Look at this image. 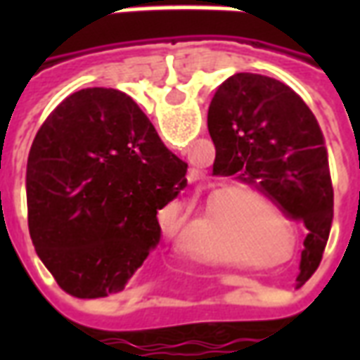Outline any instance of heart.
I'll return each mask as SVG.
<instances>
[{"instance_id": "heart-1", "label": "heart", "mask_w": 360, "mask_h": 360, "mask_svg": "<svg viewBox=\"0 0 360 360\" xmlns=\"http://www.w3.org/2000/svg\"><path fill=\"white\" fill-rule=\"evenodd\" d=\"M221 216L247 243L260 247V249L271 247L274 231L265 218L279 224V214L264 196L258 195L257 191L243 187V185H231V187L224 188L212 204L210 224L219 221ZM191 255L202 258V260H210V262H231V260L239 258V250L231 245L216 241L214 237L202 235L191 245Z\"/></svg>"}]
</instances>
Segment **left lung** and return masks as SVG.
Wrapping results in <instances>:
<instances>
[{
    "label": "left lung",
    "instance_id": "left-lung-1",
    "mask_svg": "<svg viewBox=\"0 0 360 360\" xmlns=\"http://www.w3.org/2000/svg\"><path fill=\"white\" fill-rule=\"evenodd\" d=\"M208 131L216 146L214 175H237L285 218L307 226L297 278L302 285L320 266L333 218L328 150L314 113L283 82L237 73L212 98Z\"/></svg>",
    "mask_w": 360,
    "mask_h": 360
}]
</instances>
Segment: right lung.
I'll use <instances>...</instances> for the list:
<instances>
[{
  "label": "right lung",
  "mask_w": 360,
  "mask_h": 360,
  "mask_svg": "<svg viewBox=\"0 0 360 360\" xmlns=\"http://www.w3.org/2000/svg\"><path fill=\"white\" fill-rule=\"evenodd\" d=\"M187 167L125 92L67 96L27 164L28 231L58 285L77 299L121 291L160 245L158 212L187 187Z\"/></svg>",
  "instance_id": "add662e5"
}]
</instances>
